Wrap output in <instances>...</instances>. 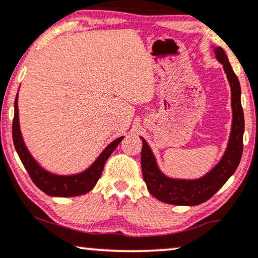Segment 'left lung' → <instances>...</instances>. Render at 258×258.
<instances>
[{"mask_svg": "<svg viewBox=\"0 0 258 258\" xmlns=\"http://www.w3.org/2000/svg\"><path fill=\"white\" fill-rule=\"evenodd\" d=\"M216 58L223 64L231 85L232 95V131L229 142L222 159L206 175L196 180L172 179L163 174L157 167L156 160L144 138L142 149V172L143 179L149 192L161 202L174 206H197L212 198L225 185L240 162L243 154L244 113L240 101V84L229 64L227 55L222 48H214Z\"/></svg>", "mask_w": 258, "mask_h": 258, "instance_id": "obj_1", "label": "left lung"}]
</instances>
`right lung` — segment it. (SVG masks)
Here are the masks:
<instances>
[{
	"label": "right lung",
	"instance_id": "1",
	"mask_svg": "<svg viewBox=\"0 0 258 258\" xmlns=\"http://www.w3.org/2000/svg\"><path fill=\"white\" fill-rule=\"evenodd\" d=\"M12 135L15 150L19 155L25 169L29 173L30 178L35 182L37 187L40 188L44 194L54 197H74L86 194L95 187L96 182L102 174V170L105 161L111 153L120 144L123 137H120L111 142L107 148L102 151L98 159L95 161L88 169L76 175H56L43 169L35 159L31 156L26 147H25L23 137H21L19 127V109H18V95L14 102V119L12 126Z\"/></svg>",
	"mask_w": 258,
	"mask_h": 258
}]
</instances>
